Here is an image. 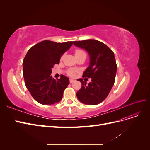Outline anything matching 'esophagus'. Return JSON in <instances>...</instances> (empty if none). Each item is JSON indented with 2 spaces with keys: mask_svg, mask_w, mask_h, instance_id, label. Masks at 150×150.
Here are the masks:
<instances>
[{
  "mask_svg": "<svg viewBox=\"0 0 150 150\" xmlns=\"http://www.w3.org/2000/svg\"><path fill=\"white\" fill-rule=\"evenodd\" d=\"M69 82H70V83H72L75 82V80H74V79H69Z\"/></svg>",
  "mask_w": 150,
  "mask_h": 150,
  "instance_id": "obj_1",
  "label": "esophagus"
}]
</instances>
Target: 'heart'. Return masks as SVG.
Wrapping results in <instances>:
<instances>
[{
  "instance_id": "b5f03b06",
  "label": "heart",
  "mask_w": 150,
  "mask_h": 150,
  "mask_svg": "<svg viewBox=\"0 0 150 150\" xmlns=\"http://www.w3.org/2000/svg\"><path fill=\"white\" fill-rule=\"evenodd\" d=\"M81 53H85L83 51H82V50H80V49H77L75 51V54H81ZM63 57H64V56H62L61 59L63 58ZM78 71L77 70H75V69H69L67 71V74L71 76V77H73L75 76L76 72Z\"/></svg>"
}]
</instances>
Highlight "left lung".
<instances>
[{
	"label": "left lung",
	"mask_w": 150,
	"mask_h": 150,
	"mask_svg": "<svg viewBox=\"0 0 150 150\" xmlns=\"http://www.w3.org/2000/svg\"><path fill=\"white\" fill-rule=\"evenodd\" d=\"M73 44L88 52L89 66L83 77L91 78L89 84L82 78L78 79L82 86L76 93L77 98L84 104L96 105L106 98L114 85L117 70L114 52L106 44L94 39L74 41Z\"/></svg>",
	"instance_id": "obj_1"
}]
</instances>
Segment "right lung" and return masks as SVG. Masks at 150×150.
Here are the masks:
<instances>
[{
	"label": "right lung",
	"mask_w": 150,
	"mask_h": 150,
	"mask_svg": "<svg viewBox=\"0 0 150 150\" xmlns=\"http://www.w3.org/2000/svg\"><path fill=\"white\" fill-rule=\"evenodd\" d=\"M72 44L43 40L30 48L25 55L22 63L25 84L39 103L51 105L61 100L69 79L64 75L60 79L52 78L51 69L59 64L61 57Z\"/></svg>",
	"instance_id": "add662e5"
}]
</instances>
